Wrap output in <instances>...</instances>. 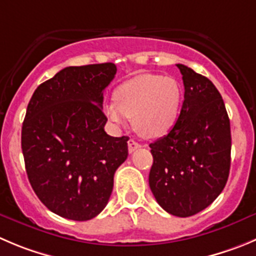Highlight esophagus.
I'll list each match as a JSON object with an SVG mask.
<instances>
[{"label":"esophagus","instance_id":"34e87169","mask_svg":"<svg viewBox=\"0 0 256 256\" xmlns=\"http://www.w3.org/2000/svg\"><path fill=\"white\" fill-rule=\"evenodd\" d=\"M140 147V144L137 142V140H128V150H130V153L134 152V150H138Z\"/></svg>","mask_w":256,"mask_h":256}]
</instances>
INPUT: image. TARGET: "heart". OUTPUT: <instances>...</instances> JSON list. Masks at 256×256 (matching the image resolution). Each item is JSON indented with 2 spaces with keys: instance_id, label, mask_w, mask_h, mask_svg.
<instances>
[{
  "instance_id": "heart-1",
  "label": "heart",
  "mask_w": 256,
  "mask_h": 256,
  "mask_svg": "<svg viewBox=\"0 0 256 256\" xmlns=\"http://www.w3.org/2000/svg\"><path fill=\"white\" fill-rule=\"evenodd\" d=\"M114 96L116 100L104 106V113L113 123L123 126L126 118H132L140 136L160 138L176 124L182 89L174 78L142 74L119 85Z\"/></svg>"
}]
</instances>
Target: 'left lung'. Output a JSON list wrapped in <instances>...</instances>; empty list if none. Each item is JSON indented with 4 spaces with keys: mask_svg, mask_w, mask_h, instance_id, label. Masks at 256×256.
I'll use <instances>...</instances> for the list:
<instances>
[{
    "mask_svg": "<svg viewBox=\"0 0 256 256\" xmlns=\"http://www.w3.org/2000/svg\"><path fill=\"white\" fill-rule=\"evenodd\" d=\"M184 85L181 113L168 134L150 143V187L163 210L178 218L216 200L230 172V119L211 80L177 64Z\"/></svg>",
    "mask_w": 256,
    "mask_h": 256,
    "instance_id": "obj_1",
    "label": "left lung"
}]
</instances>
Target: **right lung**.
Returning a JSON list of instances; mask_svg holds the SVG:
<instances>
[{
	"label": "right lung",
	"instance_id": "add662e5",
	"mask_svg": "<svg viewBox=\"0 0 256 256\" xmlns=\"http://www.w3.org/2000/svg\"><path fill=\"white\" fill-rule=\"evenodd\" d=\"M116 72L112 62L68 66L34 92L21 132L26 174L54 214L86 221L103 211L128 140L106 134L103 92Z\"/></svg>",
	"mask_w": 256,
	"mask_h": 256
}]
</instances>
